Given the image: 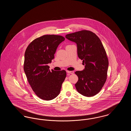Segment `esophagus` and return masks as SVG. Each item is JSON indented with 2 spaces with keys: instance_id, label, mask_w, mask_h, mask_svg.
<instances>
[{
  "instance_id": "1",
  "label": "esophagus",
  "mask_w": 131,
  "mask_h": 131,
  "mask_svg": "<svg viewBox=\"0 0 131 131\" xmlns=\"http://www.w3.org/2000/svg\"><path fill=\"white\" fill-rule=\"evenodd\" d=\"M67 73H68V74H74V71H67Z\"/></svg>"
}]
</instances>
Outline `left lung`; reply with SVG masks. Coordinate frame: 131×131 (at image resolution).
<instances>
[{"mask_svg":"<svg viewBox=\"0 0 131 131\" xmlns=\"http://www.w3.org/2000/svg\"><path fill=\"white\" fill-rule=\"evenodd\" d=\"M65 37L77 44L78 56L85 65L83 71L75 72L79 78L76 89L84 96L92 97L100 92L106 80L108 60L105 48L92 31L83 30Z\"/></svg>","mask_w":131,"mask_h":131,"instance_id":"left-lung-1","label":"left lung"}]
</instances>
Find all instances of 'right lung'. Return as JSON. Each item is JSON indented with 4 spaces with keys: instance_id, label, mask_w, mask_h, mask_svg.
<instances>
[{
    "instance_id": "1",
    "label": "right lung",
    "mask_w": 131,
    "mask_h": 131,
    "mask_svg": "<svg viewBox=\"0 0 131 131\" xmlns=\"http://www.w3.org/2000/svg\"><path fill=\"white\" fill-rule=\"evenodd\" d=\"M64 40L60 35H45L34 39L25 50L24 71L33 91L43 100L56 98L66 77L65 70L51 72L48 65Z\"/></svg>"
}]
</instances>
